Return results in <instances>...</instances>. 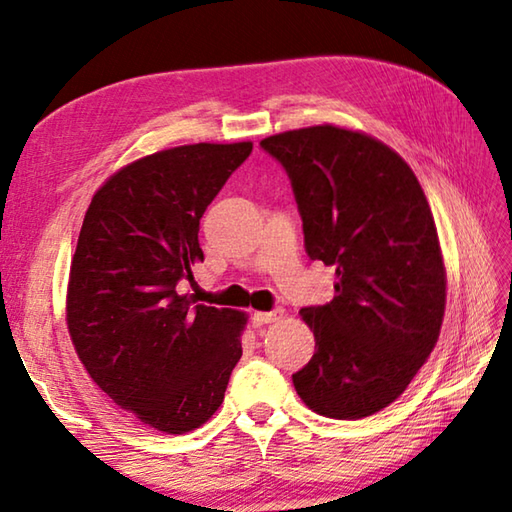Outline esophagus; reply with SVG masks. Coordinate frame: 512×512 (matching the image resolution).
<instances>
[{
  "label": "esophagus",
  "mask_w": 512,
  "mask_h": 512,
  "mask_svg": "<svg viewBox=\"0 0 512 512\" xmlns=\"http://www.w3.org/2000/svg\"><path fill=\"white\" fill-rule=\"evenodd\" d=\"M284 315V311L282 309H275V311H257V313H253V324L255 327H264V324H271V322H275V320H280Z\"/></svg>",
  "instance_id": "esophagus-1"
}]
</instances>
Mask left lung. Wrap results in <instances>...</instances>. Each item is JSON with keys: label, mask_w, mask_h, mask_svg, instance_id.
<instances>
[{"label": "left lung", "mask_w": 512, "mask_h": 512, "mask_svg": "<svg viewBox=\"0 0 512 512\" xmlns=\"http://www.w3.org/2000/svg\"><path fill=\"white\" fill-rule=\"evenodd\" d=\"M280 161L313 262L336 266V295L306 306L315 353L293 374L297 396L329 418L394 403L439 340L445 266L421 183L392 147L315 125L264 138Z\"/></svg>", "instance_id": "obj_1"}]
</instances>
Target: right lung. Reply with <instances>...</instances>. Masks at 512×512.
I'll list each match as a JSON object with an SVG mask.
<instances>
[{
  "instance_id": "right-lung-1",
  "label": "right lung",
  "mask_w": 512,
  "mask_h": 512,
  "mask_svg": "<svg viewBox=\"0 0 512 512\" xmlns=\"http://www.w3.org/2000/svg\"><path fill=\"white\" fill-rule=\"evenodd\" d=\"M253 143H197L125 165L91 199L67 288V324L111 401L165 434L224 403L246 315L176 286L203 262L199 221Z\"/></svg>"
}]
</instances>
